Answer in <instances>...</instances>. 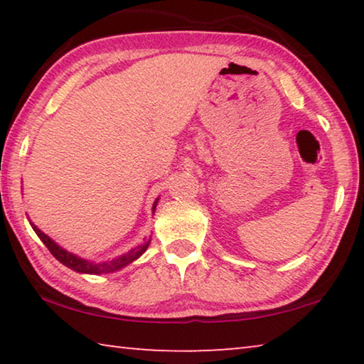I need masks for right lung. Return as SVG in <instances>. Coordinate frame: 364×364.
I'll use <instances>...</instances> for the list:
<instances>
[{"mask_svg":"<svg viewBox=\"0 0 364 364\" xmlns=\"http://www.w3.org/2000/svg\"><path fill=\"white\" fill-rule=\"evenodd\" d=\"M157 200L154 202L152 210H156ZM30 225H32L33 231L36 232V236L41 239V242L46 245L48 250L53 254V257H56V260H59L60 263L65 264L67 268L77 271V273H85V274H106V273H114V271H117V269L125 268L127 264L133 263L134 260H136V258H139L141 255H143L144 252H146V249L149 247V242H151V239H149V241H146L144 244L138 245V247L132 249L130 252H127V254H123L120 257L114 258V260H107V262H102V263H95V262L85 260V258H82V257H77L75 254H70V252H67L65 249H63V247H60V245H58L56 242H54L53 239L48 236V234H45L41 230H38V228H36L32 223V221H30Z\"/></svg>","mask_w":364,"mask_h":364,"instance_id":"obj_1","label":"right lung"}]
</instances>
